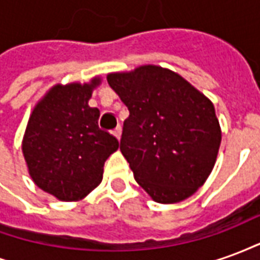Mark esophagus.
Listing matches in <instances>:
<instances>
[{"instance_id":"obj_1","label":"esophagus","mask_w":260,"mask_h":260,"mask_svg":"<svg viewBox=\"0 0 260 260\" xmlns=\"http://www.w3.org/2000/svg\"><path fill=\"white\" fill-rule=\"evenodd\" d=\"M121 131H122V129H121V126H117V128L113 131L114 136H115V138H117L118 141H119V138H121Z\"/></svg>"}]
</instances>
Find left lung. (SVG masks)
<instances>
[{
  "label": "left lung",
  "mask_w": 260,
  "mask_h": 260,
  "mask_svg": "<svg viewBox=\"0 0 260 260\" xmlns=\"http://www.w3.org/2000/svg\"><path fill=\"white\" fill-rule=\"evenodd\" d=\"M107 80L129 111L119 149L136 182L160 203L189 198L212 173L221 142L212 102L154 65Z\"/></svg>",
  "instance_id": "8db88e82"
}]
</instances>
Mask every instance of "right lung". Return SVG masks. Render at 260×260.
<instances>
[{
    "label": "right lung",
    "instance_id": "1",
    "mask_svg": "<svg viewBox=\"0 0 260 260\" xmlns=\"http://www.w3.org/2000/svg\"><path fill=\"white\" fill-rule=\"evenodd\" d=\"M90 85L55 86L33 110L22 150L39 188L61 201H78L103 178L104 161L118 139L99 128L100 111L89 107Z\"/></svg>",
    "mask_w": 260,
    "mask_h": 260
}]
</instances>
